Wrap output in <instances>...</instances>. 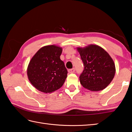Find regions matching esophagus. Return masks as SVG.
<instances>
[{
  "instance_id": "34e87169",
  "label": "esophagus",
  "mask_w": 132,
  "mask_h": 132,
  "mask_svg": "<svg viewBox=\"0 0 132 132\" xmlns=\"http://www.w3.org/2000/svg\"><path fill=\"white\" fill-rule=\"evenodd\" d=\"M74 71H75V69L74 68L68 70V72L69 73H74Z\"/></svg>"
}]
</instances>
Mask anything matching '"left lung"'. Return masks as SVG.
<instances>
[{"mask_svg":"<svg viewBox=\"0 0 132 132\" xmlns=\"http://www.w3.org/2000/svg\"><path fill=\"white\" fill-rule=\"evenodd\" d=\"M77 50L84 65L79 77L80 83L90 91L104 90L115 76V64L112 57L104 48L96 45L77 47Z\"/></svg>","mask_w":132,"mask_h":132,"instance_id":"obj_1","label":"left lung"}]
</instances>
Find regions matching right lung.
<instances>
[{"label": "right lung", "mask_w": 132, "mask_h": 132, "mask_svg": "<svg viewBox=\"0 0 132 132\" xmlns=\"http://www.w3.org/2000/svg\"><path fill=\"white\" fill-rule=\"evenodd\" d=\"M62 48L48 45L40 48L31 59L27 74L32 86L45 93H50L62 86L68 70L60 59Z\"/></svg>", "instance_id": "right-lung-1"}]
</instances>
